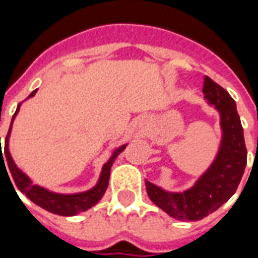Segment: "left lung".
<instances>
[{
  "instance_id": "8db88e82",
  "label": "left lung",
  "mask_w": 258,
  "mask_h": 258,
  "mask_svg": "<svg viewBox=\"0 0 258 258\" xmlns=\"http://www.w3.org/2000/svg\"><path fill=\"white\" fill-rule=\"evenodd\" d=\"M203 94L221 114L222 141L216 160L199 181L182 194H170L146 181L151 200L168 216L182 221H198L221 207L238 189L247 162L243 128L232 96L205 77Z\"/></svg>"
}]
</instances>
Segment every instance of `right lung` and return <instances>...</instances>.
Wrapping results in <instances>:
<instances>
[{"label":"right lung","instance_id":"add662e5","mask_svg":"<svg viewBox=\"0 0 258 258\" xmlns=\"http://www.w3.org/2000/svg\"><path fill=\"white\" fill-rule=\"evenodd\" d=\"M36 91H33L30 95H29V98H30V96H34ZM19 107H20V103L18 105V109H16L14 117H12L11 127H9L7 138H5L4 153H3V149H1V144H0V153H1L0 166L1 164H4V167H5L3 159L5 158L7 160V168H9V174L12 175V178H14L15 184H16V186H18V189H19L22 194H25L26 196L33 202V203H36V205H38L40 207H42V209H45V210H48L49 213L58 214V216H76V214H79V213H81V211L88 210L90 207L96 205V203L101 200L103 194L106 192L107 184H109V175H110V167H112L114 159H116V157H117L118 155L125 149L127 144L123 146H120V148H117L116 151L113 152L112 157L109 159V162H107L106 164L103 166V168H102L101 177H99L98 184H96L92 189L87 190V192H81V194H74V195L53 194V192H49V190L44 189V188L38 186V185L31 184L30 178H29L25 173H22L19 168L16 167V164L14 163L12 156H11V153H9V149H8L9 134H11V128H12V123H14L15 116L18 114V112H19ZM0 142H1V137H0ZM7 168H5V171ZM7 174H8V172H7ZM8 178H9V175H8ZM9 181H11V178H9ZM11 184H12V182H11ZM12 186H14V185H12ZM15 192H16V190H15Z\"/></svg>","mask_w":258,"mask_h":258}]
</instances>
